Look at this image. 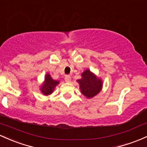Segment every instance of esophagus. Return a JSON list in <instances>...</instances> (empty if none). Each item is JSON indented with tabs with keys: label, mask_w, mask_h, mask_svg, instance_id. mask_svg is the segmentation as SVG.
<instances>
[{
	"label": "esophagus",
	"mask_w": 147,
	"mask_h": 147,
	"mask_svg": "<svg viewBox=\"0 0 147 147\" xmlns=\"http://www.w3.org/2000/svg\"><path fill=\"white\" fill-rule=\"evenodd\" d=\"M65 81L66 82H71V77L70 76V75H65Z\"/></svg>",
	"instance_id": "34e87169"
}]
</instances>
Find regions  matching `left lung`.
Segmentation results:
<instances>
[{"mask_svg": "<svg viewBox=\"0 0 147 147\" xmlns=\"http://www.w3.org/2000/svg\"><path fill=\"white\" fill-rule=\"evenodd\" d=\"M82 93L88 98L96 96L100 92L102 81L95 74L87 69L82 73V79L77 80Z\"/></svg>", "mask_w": 147, "mask_h": 147, "instance_id": "1", "label": "left lung"}]
</instances>
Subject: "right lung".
Segmentation results:
<instances>
[{
	"mask_svg": "<svg viewBox=\"0 0 147 147\" xmlns=\"http://www.w3.org/2000/svg\"><path fill=\"white\" fill-rule=\"evenodd\" d=\"M59 84V81H56V80H53L52 77L50 76L49 74H47L45 77V82L42 84L41 87H40V90H41L42 93L45 96H48L51 93H53L55 87Z\"/></svg>",
	"mask_w": 147,
	"mask_h": 147,
	"instance_id": "obj_1",
	"label": "right lung"
}]
</instances>
